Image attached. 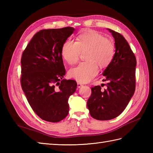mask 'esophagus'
<instances>
[{
    "label": "esophagus",
    "mask_w": 153,
    "mask_h": 153,
    "mask_svg": "<svg viewBox=\"0 0 153 153\" xmlns=\"http://www.w3.org/2000/svg\"><path fill=\"white\" fill-rule=\"evenodd\" d=\"M77 87H78V88H80L81 87H82L83 86V84L82 83H79V82H78L77 83Z\"/></svg>",
    "instance_id": "34e87169"
}]
</instances>
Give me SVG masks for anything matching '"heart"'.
I'll return each instance as SVG.
<instances>
[{
    "instance_id": "b5f03b06",
    "label": "heart",
    "mask_w": 153,
    "mask_h": 153,
    "mask_svg": "<svg viewBox=\"0 0 153 153\" xmlns=\"http://www.w3.org/2000/svg\"><path fill=\"white\" fill-rule=\"evenodd\" d=\"M114 42L105 38L96 31L80 33L76 41L67 40L62 47V56L70 65L76 64L81 53H83L86 61L80 63L69 71L71 77L81 83H87L98 74V66L106 68L112 62L115 55Z\"/></svg>"
}]
</instances>
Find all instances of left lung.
Returning a JSON list of instances; mask_svg holds the SVG:
<instances>
[{
	"mask_svg": "<svg viewBox=\"0 0 153 153\" xmlns=\"http://www.w3.org/2000/svg\"><path fill=\"white\" fill-rule=\"evenodd\" d=\"M114 38L116 52L112 62L103 72L108 82L106 89L91 87L87 108L93 118L108 120L116 118L126 108L135 90L136 58L123 35L108 29Z\"/></svg>",
	"mask_w": 153,
	"mask_h": 153,
	"instance_id": "8db88e82",
	"label": "left lung"
}]
</instances>
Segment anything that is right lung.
Instances as JSON below:
<instances>
[{
    "label": "right lung",
    "mask_w": 153,
    "mask_h": 153,
    "mask_svg": "<svg viewBox=\"0 0 153 153\" xmlns=\"http://www.w3.org/2000/svg\"><path fill=\"white\" fill-rule=\"evenodd\" d=\"M74 28L42 30L34 35L21 58V86L34 112L42 120L58 122L69 112L68 99L77 88L66 73L62 47Z\"/></svg>",
    "instance_id": "obj_1"
}]
</instances>
